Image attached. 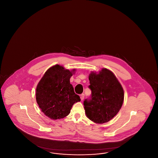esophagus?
I'll list each match as a JSON object with an SVG mask.
<instances>
[{
	"instance_id": "1",
	"label": "esophagus",
	"mask_w": 158,
	"mask_h": 158,
	"mask_svg": "<svg viewBox=\"0 0 158 158\" xmlns=\"http://www.w3.org/2000/svg\"><path fill=\"white\" fill-rule=\"evenodd\" d=\"M84 97H85V95H84V94H82L81 95V100H82V101L83 100Z\"/></svg>"
}]
</instances>
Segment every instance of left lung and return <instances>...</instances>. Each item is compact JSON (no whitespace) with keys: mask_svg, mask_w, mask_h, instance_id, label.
<instances>
[{"mask_svg":"<svg viewBox=\"0 0 158 158\" xmlns=\"http://www.w3.org/2000/svg\"><path fill=\"white\" fill-rule=\"evenodd\" d=\"M90 99L83 102L86 116L90 120L102 124L118 113L124 101V90L112 72L102 69L99 73L89 76Z\"/></svg>","mask_w":158,"mask_h":158,"instance_id":"obj_1","label":"left lung"}]
</instances>
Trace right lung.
<instances>
[{
  "label": "right lung",
  "instance_id": "1",
  "mask_svg": "<svg viewBox=\"0 0 158 158\" xmlns=\"http://www.w3.org/2000/svg\"><path fill=\"white\" fill-rule=\"evenodd\" d=\"M72 75L70 70L57 64L47 70L38 84V105L42 112L51 119L57 120L66 117L73 105L81 101L70 83Z\"/></svg>",
  "mask_w": 158,
  "mask_h": 158
}]
</instances>
